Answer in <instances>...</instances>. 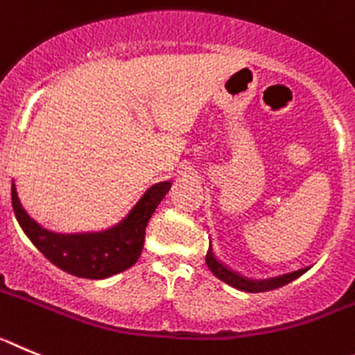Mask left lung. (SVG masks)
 I'll use <instances>...</instances> for the list:
<instances>
[{
  "instance_id": "obj_1",
  "label": "left lung",
  "mask_w": 355,
  "mask_h": 355,
  "mask_svg": "<svg viewBox=\"0 0 355 355\" xmlns=\"http://www.w3.org/2000/svg\"><path fill=\"white\" fill-rule=\"evenodd\" d=\"M205 261H207V265H209V269L212 270L214 276L219 277L221 281H225L226 285L233 286V288L242 290V292H249V293L269 292V290L279 288V286L286 285V283H290V281H293V279H297L299 276H302V274L309 269V267H306V269L293 270V272L283 274V276L258 281V279H248V277L241 276V274H237L235 270L230 269V267H226L223 261L217 260L216 254H214V251H212V248H209V251H207Z\"/></svg>"
}]
</instances>
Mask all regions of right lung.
<instances>
[{
  "label": "right lung",
  "instance_id": "add662e5",
  "mask_svg": "<svg viewBox=\"0 0 355 355\" xmlns=\"http://www.w3.org/2000/svg\"><path fill=\"white\" fill-rule=\"evenodd\" d=\"M171 182H159L145 191L122 221L104 232L54 233L38 225L24 210L12 180L15 219L35 248L56 267L86 279H104L130 269L141 257L145 230Z\"/></svg>",
  "mask_w": 355,
  "mask_h": 355
}]
</instances>
